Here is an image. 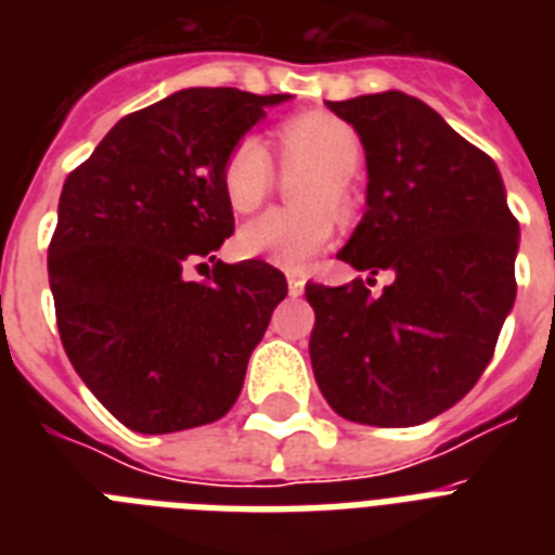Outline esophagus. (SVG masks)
<instances>
[{"label":"esophagus","mask_w":555,"mask_h":555,"mask_svg":"<svg viewBox=\"0 0 555 555\" xmlns=\"http://www.w3.org/2000/svg\"><path fill=\"white\" fill-rule=\"evenodd\" d=\"M305 291V279L299 273H287V294L291 296H302Z\"/></svg>","instance_id":"esophagus-1"}]
</instances>
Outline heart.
Masks as SVG:
<instances>
[{
    "instance_id": "b5f03b06",
    "label": "heart",
    "mask_w": 555,
    "mask_h": 555,
    "mask_svg": "<svg viewBox=\"0 0 555 555\" xmlns=\"http://www.w3.org/2000/svg\"><path fill=\"white\" fill-rule=\"evenodd\" d=\"M285 167L313 169L299 186L305 209H270L242 224L235 247L244 259H261L282 270H305L337 235L328 207H348V178L363 160V141L351 124L328 112H305L279 126ZM273 160L256 134H244L221 164V190L235 212H250L273 186Z\"/></svg>"
}]
</instances>
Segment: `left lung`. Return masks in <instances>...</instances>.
I'll return each instance as SVG.
<instances>
[{"label": "left lung", "instance_id": "8db88e82", "mask_svg": "<svg viewBox=\"0 0 555 555\" xmlns=\"http://www.w3.org/2000/svg\"><path fill=\"white\" fill-rule=\"evenodd\" d=\"M365 150V216L337 253L391 270L369 287L308 285L311 365L346 421L417 426L447 412L490 365L516 302L518 221L490 155L403 91L325 103ZM371 282V279H369Z\"/></svg>", "mask_w": 555, "mask_h": 555}]
</instances>
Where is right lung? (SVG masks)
<instances>
[{
    "label": "right lung",
    "mask_w": 555,
    "mask_h": 555,
    "mask_svg": "<svg viewBox=\"0 0 555 555\" xmlns=\"http://www.w3.org/2000/svg\"><path fill=\"white\" fill-rule=\"evenodd\" d=\"M285 100L181 89L117 120L65 178L48 247L56 328L91 395L141 435L224 417L285 299V276L259 259L183 276L233 235L224 155Z\"/></svg>",
    "instance_id": "obj_1"
}]
</instances>
